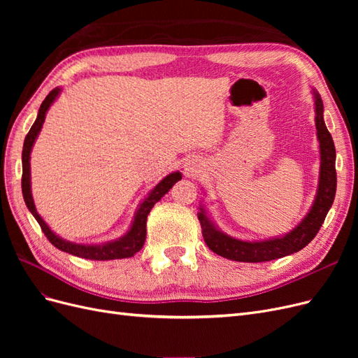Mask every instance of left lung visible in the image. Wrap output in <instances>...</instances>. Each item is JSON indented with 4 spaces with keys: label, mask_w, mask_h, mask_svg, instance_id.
I'll return each instance as SVG.
<instances>
[{
    "label": "left lung",
    "mask_w": 358,
    "mask_h": 358,
    "mask_svg": "<svg viewBox=\"0 0 358 358\" xmlns=\"http://www.w3.org/2000/svg\"><path fill=\"white\" fill-rule=\"evenodd\" d=\"M312 95L313 104H315L317 138L320 142V176L315 199H313L309 212L294 229L285 234L259 241H242L221 231L210 218L206 206L200 204V212L197 215L204 242L215 254L233 259V262L263 263L299 252L317 236L331 208L336 194V149L326 122H324L321 96L313 88Z\"/></svg>",
    "instance_id": "1"
}]
</instances>
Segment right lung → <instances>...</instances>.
Returning <instances> with one entry per match:
<instances>
[{
	"label": "right lung",
	"mask_w": 358,
	"mask_h": 358,
	"mask_svg": "<svg viewBox=\"0 0 358 358\" xmlns=\"http://www.w3.org/2000/svg\"><path fill=\"white\" fill-rule=\"evenodd\" d=\"M61 94V88H55L49 92V95L45 99V101L41 103L38 115L36 122L32 124L29 133L25 137L24 142V149H22V194H24V200L28 210L34 216L36 221L40 224L43 233L46 234L49 242L61 249V251L86 258V259H96V262H104V259H121V258H128L133 257L136 252H138L140 249L143 248L145 241H146V220L150 209L154 208V204L158 203L166 194L171 189V187L175 185L178 180L182 179V173L180 171H173L170 175H167L164 179L159 180L157 185L149 191L148 196L142 200V203L138 204V208L134 213V218L131 221V225H129L128 231L119 237V239L109 241L104 243H76L62 239L55 231L50 230V227L46 224V221L41 218L38 215L34 199H32V191H31V150L32 146H34L36 140L41 131V127L45 124L46 113L49 110V107L55 103Z\"/></svg>",
	"instance_id": "obj_1"
}]
</instances>
